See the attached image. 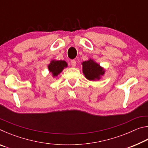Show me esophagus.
Returning a JSON list of instances; mask_svg holds the SVG:
<instances>
[{
    "instance_id": "34e87169",
    "label": "esophagus",
    "mask_w": 148,
    "mask_h": 148,
    "mask_svg": "<svg viewBox=\"0 0 148 148\" xmlns=\"http://www.w3.org/2000/svg\"><path fill=\"white\" fill-rule=\"evenodd\" d=\"M71 65L72 66L75 67L76 66V61H75V60H72L71 61Z\"/></svg>"
}]
</instances>
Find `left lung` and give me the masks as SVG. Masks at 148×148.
<instances>
[{"label": "left lung", "mask_w": 148, "mask_h": 148, "mask_svg": "<svg viewBox=\"0 0 148 148\" xmlns=\"http://www.w3.org/2000/svg\"><path fill=\"white\" fill-rule=\"evenodd\" d=\"M82 64L83 66L82 71L85 77L90 81L99 80L104 74V69L91 59L84 61Z\"/></svg>", "instance_id": "left-lung-1"}]
</instances>
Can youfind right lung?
<instances>
[{"mask_svg": "<svg viewBox=\"0 0 148 148\" xmlns=\"http://www.w3.org/2000/svg\"><path fill=\"white\" fill-rule=\"evenodd\" d=\"M68 66L66 62L64 61H56L53 60L50 62L48 65V69L50 72H51L53 77L57 76L61 73L64 68H66Z\"/></svg>", "mask_w": 148, "mask_h": 148, "instance_id": "add662e5", "label": "right lung"}]
</instances>
